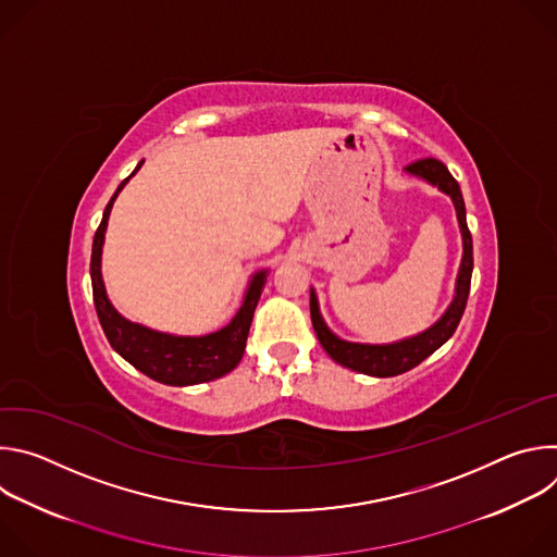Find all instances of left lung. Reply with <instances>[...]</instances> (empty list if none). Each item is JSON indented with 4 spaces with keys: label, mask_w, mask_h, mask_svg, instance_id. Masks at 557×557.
I'll return each mask as SVG.
<instances>
[{
    "label": "left lung",
    "mask_w": 557,
    "mask_h": 557,
    "mask_svg": "<svg viewBox=\"0 0 557 557\" xmlns=\"http://www.w3.org/2000/svg\"><path fill=\"white\" fill-rule=\"evenodd\" d=\"M406 172L414 178H421L443 191L454 209H456V220L462 237V258L454 284V297L445 312L438 317V320L406 339L399 342H389V344H359V342H346L339 335H335L329 324L324 322L320 301H317L314 288H310V320L312 329L317 333V339H320L322 348L329 352L333 361H337L344 368H350L361 374L370 376H396L412 370L419 366L423 359H428L434 350H438L456 331L460 317L465 312V304L469 297V284H471V271H473V253H471V233L467 228V215H465V202L458 183L449 174V170L441 163L434 161V158H425V161H417L406 168Z\"/></svg>",
    "instance_id": "8db88e82"
}]
</instances>
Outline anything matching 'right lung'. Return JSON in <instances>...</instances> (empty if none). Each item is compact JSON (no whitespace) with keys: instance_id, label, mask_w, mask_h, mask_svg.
I'll list each match as a JSON object with an SVG mask.
<instances>
[{"instance_id":"obj_1","label":"right lung","mask_w":557,"mask_h":557,"mask_svg":"<svg viewBox=\"0 0 557 557\" xmlns=\"http://www.w3.org/2000/svg\"><path fill=\"white\" fill-rule=\"evenodd\" d=\"M145 161L136 165V170L119 185L112 200L103 211V220L95 233L92 243V260H90V277L99 322L110 346L136 370L147 374L149 379L165 385H196L205 381L220 379L228 374L240 363L249 337V329L253 322V312L260 301L262 288L267 284L269 269H260L251 275L249 286L245 290L243 306L237 308L233 320L215 333L209 335H172L163 331H153L149 326L129 322L123 317L108 297L103 273H101V256L110 211L121 189L129 183V178L140 170Z\"/></svg>"}]
</instances>
